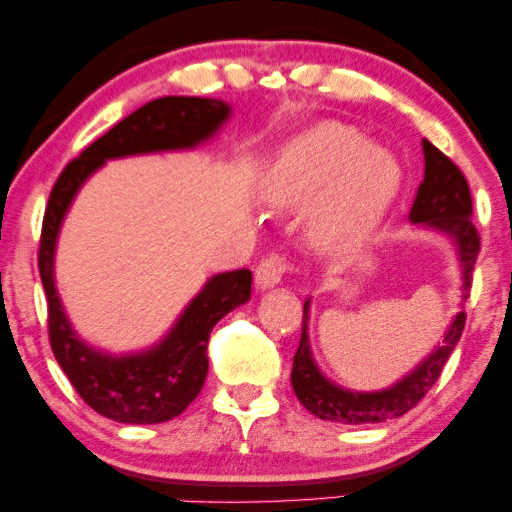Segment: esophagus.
Segmentation results:
<instances>
[{
  "label": "esophagus",
  "mask_w": 512,
  "mask_h": 512,
  "mask_svg": "<svg viewBox=\"0 0 512 512\" xmlns=\"http://www.w3.org/2000/svg\"><path fill=\"white\" fill-rule=\"evenodd\" d=\"M291 269L289 257L281 255V252H269L264 260L257 264L255 269V284L260 289H272V286L279 284L284 279V274Z\"/></svg>",
  "instance_id": "obj_1"
}]
</instances>
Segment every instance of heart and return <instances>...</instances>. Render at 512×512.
Masks as SVG:
<instances>
[{
  "label": "heart",
  "mask_w": 512,
  "mask_h": 512,
  "mask_svg": "<svg viewBox=\"0 0 512 512\" xmlns=\"http://www.w3.org/2000/svg\"><path fill=\"white\" fill-rule=\"evenodd\" d=\"M397 190L395 158L366 144L358 129L342 122H322L293 137L272 173L276 202L298 204L320 195L313 228L330 243L366 236L383 219Z\"/></svg>",
  "instance_id": "heart-1"
}]
</instances>
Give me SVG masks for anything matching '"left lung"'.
Returning a JSON list of instances; mask_svg holds the SVG:
<instances>
[{"label": "left lung", "instance_id": "8db88e82", "mask_svg": "<svg viewBox=\"0 0 512 512\" xmlns=\"http://www.w3.org/2000/svg\"><path fill=\"white\" fill-rule=\"evenodd\" d=\"M426 173L424 182L416 192L414 207L409 211V219L414 223H424L426 228H438L455 240L460 250L462 262V291L472 289V272L481 250V238L477 226L472 223V195H469L467 178L462 170L450 161L443 151L424 139ZM464 320L467 315L457 313L452 320L443 346H438L419 368H414L407 378L397 385L380 392H351L344 387L332 385L315 366L310 356L308 344V301L303 305V332L296 356H293L291 385L296 397L308 411H313L317 419L337 421V424H383V421L397 419L414 409L426 392L436 385L443 373L445 363L460 342Z\"/></svg>", "mask_w": 512, "mask_h": 512}]
</instances>
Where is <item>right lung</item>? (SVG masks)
Returning <instances> with one entry per match:
<instances>
[{"label": "right lung", "mask_w": 512, "mask_h": 512, "mask_svg": "<svg viewBox=\"0 0 512 512\" xmlns=\"http://www.w3.org/2000/svg\"><path fill=\"white\" fill-rule=\"evenodd\" d=\"M231 108L216 98L166 96L142 105L67 163L52 185L40 231L38 269L48 296L52 354L69 383L93 411L120 424H161L182 414L202 390L209 370V334L223 315L250 301V269L211 276L180 320L154 349L110 356L76 337L55 289V243L62 219L79 187L108 158L149 151L192 149L209 139Z\"/></svg>", "instance_id": "obj_1"}]
</instances>
